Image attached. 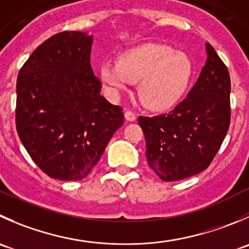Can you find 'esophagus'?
<instances>
[{
    "label": "esophagus",
    "mask_w": 249,
    "mask_h": 249,
    "mask_svg": "<svg viewBox=\"0 0 249 249\" xmlns=\"http://www.w3.org/2000/svg\"><path fill=\"white\" fill-rule=\"evenodd\" d=\"M125 119H126L127 122H135V120H136V114H135L134 112H131V110H126V112H125Z\"/></svg>",
    "instance_id": "esophagus-1"
}]
</instances>
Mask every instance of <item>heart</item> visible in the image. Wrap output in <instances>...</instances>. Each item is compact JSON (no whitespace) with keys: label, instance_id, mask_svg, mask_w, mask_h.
Segmentation results:
<instances>
[{"label":"heart","instance_id":"obj_1","mask_svg":"<svg viewBox=\"0 0 249 249\" xmlns=\"http://www.w3.org/2000/svg\"><path fill=\"white\" fill-rule=\"evenodd\" d=\"M192 76L191 59L170 46L147 43L120 54L117 62L107 60L100 67V79L108 92L118 96L131 83H139L142 105L165 110L185 95Z\"/></svg>","mask_w":249,"mask_h":249}]
</instances>
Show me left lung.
Masks as SVG:
<instances>
[{
	"instance_id": "1",
	"label": "left lung",
	"mask_w": 249,
	"mask_h": 249,
	"mask_svg": "<svg viewBox=\"0 0 249 249\" xmlns=\"http://www.w3.org/2000/svg\"><path fill=\"white\" fill-rule=\"evenodd\" d=\"M187 97L171 112L139 117L149 168L163 181H178L209 166L230 126V74L213 46Z\"/></svg>"
}]
</instances>
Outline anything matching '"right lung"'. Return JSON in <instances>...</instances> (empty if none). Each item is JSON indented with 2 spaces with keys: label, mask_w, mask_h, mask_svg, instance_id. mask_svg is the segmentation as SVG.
<instances>
[{
  "label": "right lung",
  "mask_w": 249,
  "mask_h": 249,
  "mask_svg": "<svg viewBox=\"0 0 249 249\" xmlns=\"http://www.w3.org/2000/svg\"><path fill=\"white\" fill-rule=\"evenodd\" d=\"M92 40L83 31L55 34L18 74L19 139L36 165L57 180L86 178L124 124L123 108L100 93L90 63Z\"/></svg>",
  "instance_id": "1"
}]
</instances>
